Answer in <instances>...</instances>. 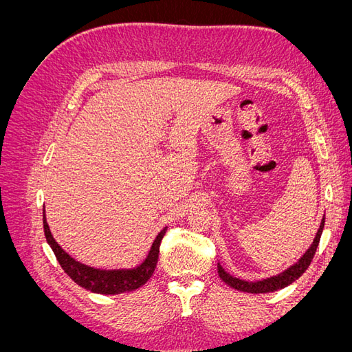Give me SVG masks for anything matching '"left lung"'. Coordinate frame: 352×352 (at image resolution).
Instances as JSON below:
<instances>
[{"instance_id": "8db88e82", "label": "left lung", "mask_w": 352, "mask_h": 352, "mask_svg": "<svg viewBox=\"0 0 352 352\" xmlns=\"http://www.w3.org/2000/svg\"><path fill=\"white\" fill-rule=\"evenodd\" d=\"M323 228H324V214L320 223V228H318L316 238L313 241V243L310 245L302 257L298 260L296 263H294L292 265H289L286 270L280 272L279 274L270 276V278H265L263 280H254V282H248V280H242L239 278H235V276L229 274L225 269L221 267V264L217 263V270H219V276L220 279L228 283L230 287L241 292H248V294H267V292H274L286 287L287 285H291L292 282H295L300 276L308 269V265L313 261V257L316 254V250L318 247V242H320V236L323 233Z\"/></svg>"}]
</instances>
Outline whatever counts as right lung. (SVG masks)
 I'll list each match as a JSON object with an SVG mask.
<instances>
[{"mask_svg": "<svg viewBox=\"0 0 352 352\" xmlns=\"http://www.w3.org/2000/svg\"><path fill=\"white\" fill-rule=\"evenodd\" d=\"M42 220H44V232H45L47 242L51 247V250L54 251L61 269L70 276V279L74 283H78L79 286L85 287V289H88L91 292L102 294V295H117L123 292H132L138 289V287H141L144 283H146L155 270V265L158 261L160 243H162V239L167 230V226L163 228V230H160V233L155 236L151 245L150 252L146 255V258L141 264H138L136 267L105 270V269L91 267V265H87L78 260H74L70 254H67L60 247L58 242L54 239V236H52L47 223L45 206H44Z\"/></svg>", "mask_w": 352, "mask_h": 352, "instance_id": "right-lung-1", "label": "right lung"}]
</instances>
